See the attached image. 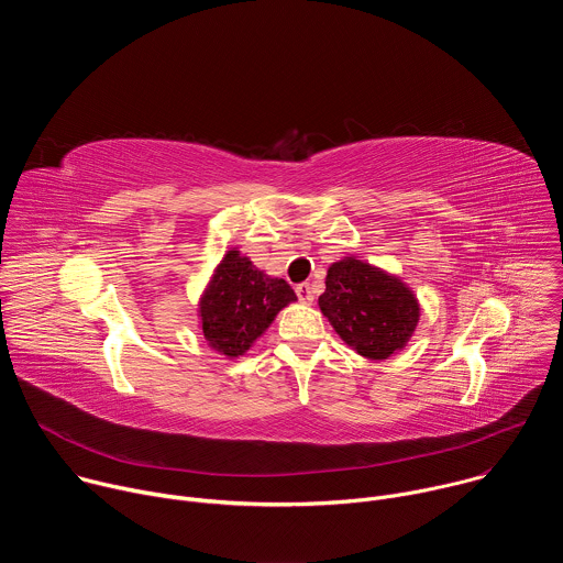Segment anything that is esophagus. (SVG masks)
<instances>
[{"label": "esophagus", "instance_id": "1", "mask_svg": "<svg viewBox=\"0 0 563 563\" xmlns=\"http://www.w3.org/2000/svg\"><path fill=\"white\" fill-rule=\"evenodd\" d=\"M296 296H298V300L305 302V305L313 302V289H311V285H309V283L296 285Z\"/></svg>", "mask_w": 563, "mask_h": 563}]
</instances>
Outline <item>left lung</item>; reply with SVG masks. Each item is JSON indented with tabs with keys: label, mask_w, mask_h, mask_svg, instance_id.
<instances>
[{
	"label": "left lung",
	"mask_w": 563,
	"mask_h": 563,
	"mask_svg": "<svg viewBox=\"0 0 563 563\" xmlns=\"http://www.w3.org/2000/svg\"><path fill=\"white\" fill-rule=\"evenodd\" d=\"M318 307L336 334L369 361L404 350L421 316L419 300L404 280L352 256L328 269Z\"/></svg>",
	"instance_id": "left-lung-1"
}]
</instances>
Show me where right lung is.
<instances>
[{"instance_id":"1","label":"right lung","mask_w":563,"mask_h":563,"mask_svg":"<svg viewBox=\"0 0 563 563\" xmlns=\"http://www.w3.org/2000/svg\"><path fill=\"white\" fill-rule=\"evenodd\" d=\"M294 300L296 294L283 278L263 274L247 256L229 250L200 298L202 334L216 352L243 356Z\"/></svg>"}]
</instances>
